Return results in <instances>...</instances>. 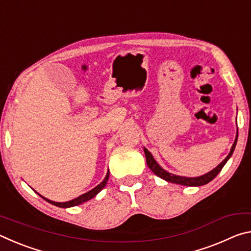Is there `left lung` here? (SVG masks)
<instances>
[{
	"label": "left lung",
	"mask_w": 251,
	"mask_h": 251,
	"mask_svg": "<svg viewBox=\"0 0 251 251\" xmlns=\"http://www.w3.org/2000/svg\"><path fill=\"white\" fill-rule=\"evenodd\" d=\"M237 139H238V135L235 139V143L232 144L231 151L229 152L228 156L225 158L222 163H220L217 167L215 169H212L211 172H209L206 175H202L201 177H195V178H188V177H181V176H176L173 175V174H169L166 171H164L158 164L156 163V160L154 159V157L151 156V154L148 151L146 148H144V151H145V156H146V163L148 165V167L151 169V172L155 174L160 178H163L164 180H167L169 182H174V184H178V185H184V186H201V185H206L208 182L211 181L214 178L218 175L219 172L222 171L223 167L225 166V164L227 163V160L230 158V156L232 155L233 151H235L236 144H237Z\"/></svg>",
	"instance_id": "left-lung-1"
}]
</instances>
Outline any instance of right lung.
Segmentation results:
<instances>
[{
    "mask_svg": "<svg viewBox=\"0 0 251 251\" xmlns=\"http://www.w3.org/2000/svg\"><path fill=\"white\" fill-rule=\"evenodd\" d=\"M108 177H109V172L107 173V175H106L105 179H104L103 181H101L99 186H96L94 189L90 190V192L86 193V194L80 195L79 197L73 199V201H66V202H55V201H49V199H46V198H44V197H43V198L45 199L46 201H49L50 203H52V205L57 206V207H61V208H67V207L77 206V205H80V203H83V202H85V201H90V199H92L93 197H95L96 195L99 194V193L100 192V190L103 189L104 187H105L106 182H107V180H108ZM41 197H42V196H41Z\"/></svg>",
    "mask_w": 251,
    "mask_h": 251,
    "instance_id": "1",
    "label": "right lung"
}]
</instances>
